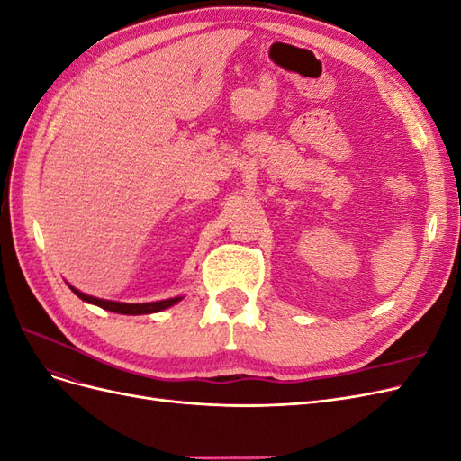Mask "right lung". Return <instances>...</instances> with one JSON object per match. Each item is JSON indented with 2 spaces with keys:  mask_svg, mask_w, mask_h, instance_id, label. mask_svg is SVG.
Segmentation results:
<instances>
[{
  "mask_svg": "<svg viewBox=\"0 0 461 461\" xmlns=\"http://www.w3.org/2000/svg\"><path fill=\"white\" fill-rule=\"evenodd\" d=\"M68 288H71L75 294L85 300L88 303H94V305H100V308L107 310V312H113V313H122V315H144V313H156V312H163L167 308H171V305L178 303L180 300H183V296H176V298H169V300H159V302H146V303H121V302H113V300H102V298H94V296H88L85 294V292L77 290L75 286L68 285Z\"/></svg>",
  "mask_w": 461,
  "mask_h": 461,
  "instance_id": "obj_1",
  "label": "right lung"
}]
</instances>
